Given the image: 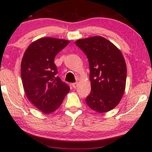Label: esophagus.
<instances>
[{"label":"esophagus","mask_w":152,"mask_h":152,"mask_svg":"<svg viewBox=\"0 0 152 152\" xmlns=\"http://www.w3.org/2000/svg\"><path fill=\"white\" fill-rule=\"evenodd\" d=\"M79 85V83L78 82H75V83H73V84H72V87H73L74 88H76L77 87V86Z\"/></svg>","instance_id":"1"}]
</instances>
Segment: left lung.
<instances>
[{"mask_svg":"<svg viewBox=\"0 0 152 152\" xmlns=\"http://www.w3.org/2000/svg\"><path fill=\"white\" fill-rule=\"evenodd\" d=\"M75 44L88 58L91 91L86 98L93 111L105 113L121 100L126 86V65L119 49L100 36L79 39Z\"/></svg>","mask_w":152,"mask_h":152,"instance_id":"1","label":"left lung"}]
</instances>
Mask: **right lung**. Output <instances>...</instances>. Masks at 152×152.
I'll return each mask as SVG.
<instances>
[{
    "label": "right lung",
    "mask_w": 152,
    "mask_h": 152,
    "mask_svg": "<svg viewBox=\"0 0 152 152\" xmlns=\"http://www.w3.org/2000/svg\"><path fill=\"white\" fill-rule=\"evenodd\" d=\"M69 41L45 37L33 41L20 64L23 86L28 99L43 113L55 111L70 87L57 75L54 59Z\"/></svg>",
    "instance_id": "1"
}]
</instances>
